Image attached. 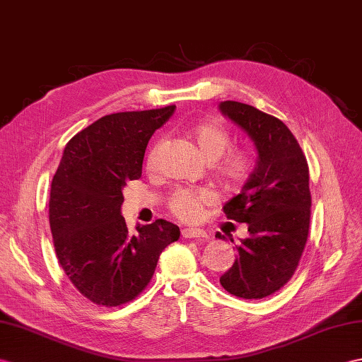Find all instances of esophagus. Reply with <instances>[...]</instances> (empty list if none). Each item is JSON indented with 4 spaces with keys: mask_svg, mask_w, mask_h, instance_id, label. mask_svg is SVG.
I'll return each instance as SVG.
<instances>
[{
    "mask_svg": "<svg viewBox=\"0 0 362 362\" xmlns=\"http://www.w3.org/2000/svg\"><path fill=\"white\" fill-rule=\"evenodd\" d=\"M182 236L185 239H206L208 234L200 228H185L182 230Z\"/></svg>",
    "mask_w": 362,
    "mask_h": 362,
    "instance_id": "1",
    "label": "esophagus"
}]
</instances>
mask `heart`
<instances>
[{
  "label": "heart",
  "mask_w": 362,
  "mask_h": 362,
  "mask_svg": "<svg viewBox=\"0 0 362 362\" xmlns=\"http://www.w3.org/2000/svg\"><path fill=\"white\" fill-rule=\"evenodd\" d=\"M188 132L189 137L194 140V143L199 146L200 154L204 156L208 162L219 160L220 157L231 145L230 131L217 120H200L192 123L188 128ZM157 149L158 143H156V145L149 149V153L146 156L148 168L154 166ZM253 156H251L247 149H231L221 159L219 165H217V174H219V177L225 182L240 183L248 179V175L253 171ZM205 202L206 194H204V192L179 189L175 191L170 199V209L179 217V219L185 222H192L200 216L202 206H204Z\"/></svg>",
  "instance_id": "obj_1"
}]
</instances>
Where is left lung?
Returning <instances> with one entry per match:
<instances>
[{
  "instance_id": "8db88e82",
  "label": "left lung",
  "mask_w": 362,
  "mask_h": 362,
  "mask_svg": "<svg viewBox=\"0 0 362 362\" xmlns=\"http://www.w3.org/2000/svg\"><path fill=\"white\" fill-rule=\"evenodd\" d=\"M219 109L248 134L257 151L256 168L240 194L223 206L228 219L248 225L250 236L236 247V260L221 284L238 298L264 299L291 279L305 248L312 208L307 158L276 117L231 100Z\"/></svg>"
}]
</instances>
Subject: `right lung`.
<instances>
[{"label":"right lung","instance_id":"right-lung-1","mask_svg":"<svg viewBox=\"0 0 362 362\" xmlns=\"http://www.w3.org/2000/svg\"><path fill=\"white\" fill-rule=\"evenodd\" d=\"M175 106L105 115L74 136L50 185L49 223L55 253L83 296L119 307L146 288L158 256L180 238L163 219L136 226L122 216L126 182L141 175L149 139Z\"/></svg>","mask_w":362,"mask_h":362}]
</instances>
